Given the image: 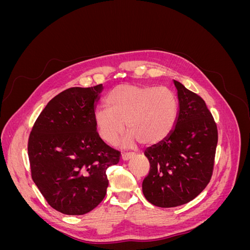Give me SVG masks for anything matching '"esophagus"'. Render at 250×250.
<instances>
[{
  "label": "esophagus",
  "mask_w": 250,
  "mask_h": 250,
  "mask_svg": "<svg viewBox=\"0 0 250 250\" xmlns=\"http://www.w3.org/2000/svg\"><path fill=\"white\" fill-rule=\"evenodd\" d=\"M133 155H134V153H132V152L123 153V154H122V160H123V161H128V160H130V158H131Z\"/></svg>",
  "instance_id": "34e87169"
}]
</instances>
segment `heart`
Returning a JSON list of instances; mask_svg holds the SVG:
<instances>
[{
	"label": "heart",
	"instance_id": "1",
	"mask_svg": "<svg viewBox=\"0 0 250 250\" xmlns=\"http://www.w3.org/2000/svg\"><path fill=\"white\" fill-rule=\"evenodd\" d=\"M105 105L95 112V125L103 141L115 144L127 124L130 140L154 145L172 131L178 112L177 97L166 86L121 84L108 93Z\"/></svg>",
	"mask_w": 250,
	"mask_h": 250
}]
</instances>
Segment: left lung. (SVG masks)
I'll return each mask as SVG.
<instances>
[{"instance_id":"1","label":"left lung","mask_w":250,"mask_h":250,"mask_svg":"<svg viewBox=\"0 0 250 250\" xmlns=\"http://www.w3.org/2000/svg\"><path fill=\"white\" fill-rule=\"evenodd\" d=\"M179 111L165 140L146 149L150 163L143 180L145 198L158 208L190 202L206 188L213 175L218 129L200 96L174 80Z\"/></svg>"}]
</instances>
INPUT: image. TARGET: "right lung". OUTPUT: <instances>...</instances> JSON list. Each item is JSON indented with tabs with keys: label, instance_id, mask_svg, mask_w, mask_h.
Returning <instances> with one entry per match:
<instances>
[{
	"label": "right lung",
	"instance_id": "add662e5",
	"mask_svg": "<svg viewBox=\"0 0 250 250\" xmlns=\"http://www.w3.org/2000/svg\"><path fill=\"white\" fill-rule=\"evenodd\" d=\"M102 84L71 87L41 112L28 141L31 176L50 206L65 215H84L106 195V170L121 152L100 138L95 108Z\"/></svg>",
	"mask_w": 250,
	"mask_h": 250
}]
</instances>
